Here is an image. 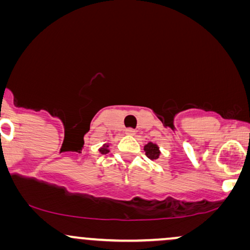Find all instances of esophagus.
<instances>
[{
	"mask_svg": "<svg viewBox=\"0 0 250 250\" xmlns=\"http://www.w3.org/2000/svg\"><path fill=\"white\" fill-rule=\"evenodd\" d=\"M126 134H127V135H134L135 134V129L127 128V129H126Z\"/></svg>",
	"mask_w": 250,
	"mask_h": 250,
	"instance_id": "esophagus-1",
	"label": "esophagus"
}]
</instances>
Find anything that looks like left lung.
<instances>
[{
    "mask_svg": "<svg viewBox=\"0 0 250 250\" xmlns=\"http://www.w3.org/2000/svg\"><path fill=\"white\" fill-rule=\"evenodd\" d=\"M145 151H146V156L151 160L158 159V157L160 155L158 146H157L155 143H151V142H149L148 145L145 146Z\"/></svg>",
    "mask_w": 250,
    "mask_h": 250,
    "instance_id": "1",
    "label": "left lung"
}]
</instances>
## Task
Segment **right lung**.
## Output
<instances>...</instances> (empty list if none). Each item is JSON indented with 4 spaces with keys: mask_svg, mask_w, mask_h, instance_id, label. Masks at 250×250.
Masks as SVG:
<instances>
[{
    "mask_svg": "<svg viewBox=\"0 0 250 250\" xmlns=\"http://www.w3.org/2000/svg\"><path fill=\"white\" fill-rule=\"evenodd\" d=\"M100 152L102 153V155H105V153H108V152H109V150H108V146H102V148L100 149Z\"/></svg>",
    "mask_w": 250,
    "mask_h": 250,
    "instance_id": "right-lung-1",
    "label": "right lung"
}]
</instances>
